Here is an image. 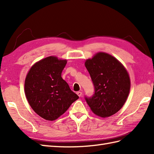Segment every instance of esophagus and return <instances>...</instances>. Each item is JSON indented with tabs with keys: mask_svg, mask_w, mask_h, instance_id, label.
I'll list each match as a JSON object with an SVG mask.
<instances>
[{
	"mask_svg": "<svg viewBox=\"0 0 154 154\" xmlns=\"http://www.w3.org/2000/svg\"><path fill=\"white\" fill-rule=\"evenodd\" d=\"M77 94L80 97L81 95H82V93H81V91H78V92H77Z\"/></svg>",
	"mask_w": 154,
	"mask_h": 154,
	"instance_id": "esophagus-1",
	"label": "esophagus"
}]
</instances>
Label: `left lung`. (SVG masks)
I'll return each instance as SVG.
<instances>
[{"label":"left lung","instance_id":"left-lung-1","mask_svg":"<svg viewBox=\"0 0 154 154\" xmlns=\"http://www.w3.org/2000/svg\"><path fill=\"white\" fill-rule=\"evenodd\" d=\"M94 87V93L85 99L91 110L101 117L116 113L125 103L130 89V80L126 69L111 55L99 52L86 60Z\"/></svg>","mask_w":154,"mask_h":154}]
</instances>
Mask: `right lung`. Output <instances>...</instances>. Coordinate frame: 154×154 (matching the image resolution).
Listing matches in <instances>:
<instances>
[{"mask_svg": "<svg viewBox=\"0 0 154 154\" xmlns=\"http://www.w3.org/2000/svg\"><path fill=\"white\" fill-rule=\"evenodd\" d=\"M66 63V60L57 57H45L35 63L26 77L24 91L28 103L45 120H56L79 99L61 77Z\"/></svg>", "mask_w": 154, "mask_h": 154, "instance_id": "obj_1", "label": "right lung"}]
</instances>
